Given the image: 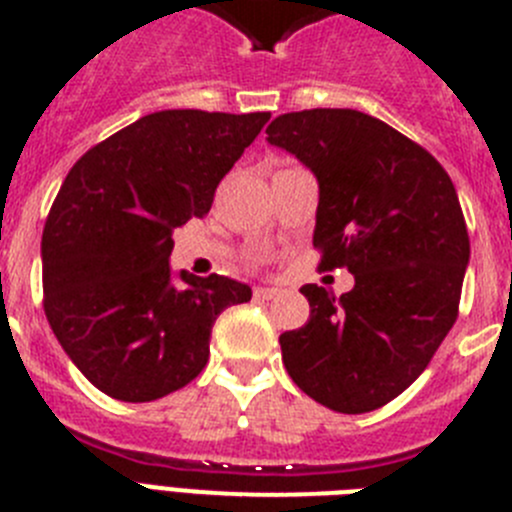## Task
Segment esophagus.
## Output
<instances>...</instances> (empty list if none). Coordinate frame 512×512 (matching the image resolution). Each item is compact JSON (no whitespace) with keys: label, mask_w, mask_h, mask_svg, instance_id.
<instances>
[{"label":"esophagus","mask_w":512,"mask_h":512,"mask_svg":"<svg viewBox=\"0 0 512 512\" xmlns=\"http://www.w3.org/2000/svg\"><path fill=\"white\" fill-rule=\"evenodd\" d=\"M253 297H256V300H277L279 289H274V287H256V289H253Z\"/></svg>","instance_id":"obj_1"}]
</instances>
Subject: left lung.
Wrapping results in <instances>:
<instances>
[{
    "label": "left lung",
    "instance_id": "8db88e82",
    "mask_svg": "<svg viewBox=\"0 0 512 512\" xmlns=\"http://www.w3.org/2000/svg\"><path fill=\"white\" fill-rule=\"evenodd\" d=\"M266 135L318 176V269L356 279L341 297L300 289L310 320L279 336L284 366L336 413L382 408L423 374L459 315L469 233L454 182L423 146L364 112H287Z\"/></svg>",
    "mask_w": 512,
    "mask_h": 512
}]
</instances>
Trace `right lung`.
Instances as JSON below:
<instances>
[{"mask_svg":"<svg viewBox=\"0 0 512 512\" xmlns=\"http://www.w3.org/2000/svg\"><path fill=\"white\" fill-rule=\"evenodd\" d=\"M269 112L164 110L104 138L69 171L43 230V310L104 395L151 402L205 369L217 315L251 300L228 277L171 284L174 228L210 212L217 184Z\"/></svg>","mask_w":512,"mask_h":512,"instance_id":"1","label":"right lung"}]
</instances>
